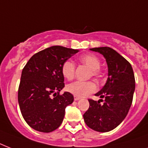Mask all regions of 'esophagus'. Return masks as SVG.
Instances as JSON below:
<instances>
[{
	"instance_id": "1",
	"label": "esophagus",
	"mask_w": 148,
	"mask_h": 148,
	"mask_svg": "<svg viewBox=\"0 0 148 148\" xmlns=\"http://www.w3.org/2000/svg\"><path fill=\"white\" fill-rule=\"evenodd\" d=\"M80 97H76V96H75V97H74V101H78V100H80Z\"/></svg>"
}]
</instances>
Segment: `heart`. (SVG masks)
Masks as SVG:
<instances>
[{"label":"heart","mask_w":148,"mask_h":148,"mask_svg":"<svg viewBox=\"0 0 148 148\" xmlns=\"http://www.w3.org/2000/svg\"><path fill=\"white\" fill-rule=\"evenodd\" d=\"M79 60L82 64L90 70V76L97 78H101L102 77V72L100 70L101 67V60L97 56L94 54H84L79 58ZM75 73V65L71 60H67L63 63L61 66V74L63 77L67 80H71ZM67 90L76 97H85L90 94L95 92L97 89V84L93 81L81 82L74 81L67 86Z\"/></svg>","instance_id":"b5f03b06"}]
</instances>
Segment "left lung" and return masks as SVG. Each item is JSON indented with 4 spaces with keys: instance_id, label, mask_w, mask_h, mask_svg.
Instances as JSON below:
<instances>
[{
    "instance_id": "1",
    "label": "left lung",
    "mask_w": 148,
    "mask_h": 148,
    "mask_svg": "<svg viewBox=\"0 0 148 148\" xmlns=\"http://www.w3.org/2000/svg\"><path fill=\"white\" fill-rule=\"evenodd\" d=\"M101 53L106 59L108 77L96 96L104 102L89 99L90 107L84 114V120L90 128L98 132H108L117 127L131 108L135 90V79L131 64L116 51L108 47L90 48Z\"/></svg>"
}]
</instances>
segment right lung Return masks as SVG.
Returning <instances> with one entry per match:
<instances>
[{
    "label": "right lung",
    "mask_w": 148,
    "mask_h": 148,
    "mask_svg": "<svg viewBox=\"0 0 148 148\" xmlns=\"http://www.w3.org/2000/svg\"><path fill=\"white\" fill-rule=\"evenodd\" d=\"M78 50L52 46L34 54L22 71L18 88V103L27 124L40 132L58 128L65 108L73 103L69 92L60 95L64 87L61 74L63 63Z\"/></svg>",
    "instance_id": "add662e5"
}]
</instances>
